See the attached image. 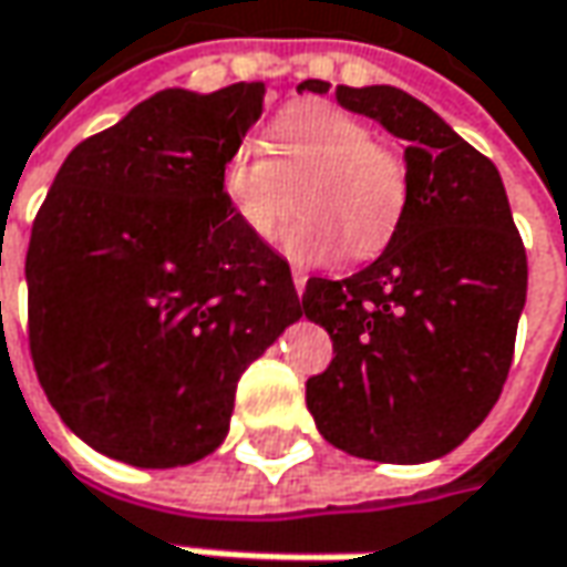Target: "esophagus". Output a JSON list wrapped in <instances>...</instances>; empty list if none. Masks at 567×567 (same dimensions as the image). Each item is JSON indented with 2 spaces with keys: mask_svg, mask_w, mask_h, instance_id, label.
I'll use <instances>...</instances> for the list:
<instances>
[{
  "mask_svg": "<svg viewBox=\"0 0 567 567\" xmlns=\"http://www.w3.org/2000/svg\"><path fill=\"white\" fill-rule=\"evenodd\" d=\"M291 282H295V291L303 295V288H307V272H303L301 266H295V269H291Z\"/></svg>",
  "mask_w": 567,
  "mask_h": 567,
  "instance_id": "34e87169",
  "label": "esophagus"
}]
</instances>
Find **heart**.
<instances>
[{
	"instance_id": "1",
	"label": "heart",
	"mask_w": 567,
	"mask_h": 567,
	"mask_svg": "<svg viewBox=\"0 0 567 567\" xmlns=\"http://www.w3.org/2000/svg\"><path fill=\"white\" fill-rule=\"evenodd\" d=\"M269 152L245 141L223 166L225 197L254 238L276 241L301 197L303 213L285 235L298 260L326 264L342 250L370 260L392 241L408 172L358 115L326 103L282 109L269 127Z\"/></svg>"
}]
</instances>
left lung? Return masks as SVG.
I'll list each match as a JSON object with an SVG mask.
<instances>
[{
  "label": "left lung",
  "mask_w": 567,
  "mask_h": 567,
  "mask_svg": "<svg viewBox=\"0 0 567 567\" xmlns=\"http://www.w3.org/2000/svg\"><path fill=\"white\" fill-rule=\"evenodd\" d=\"M336 103L408 144V204L377 264L339 282L307 279L303 317L332 339L329 367L307 380V411L348 455L440 458L508 380L527 298L524 241L498 168L433 109L385 84L336 87Z\"/></svg>",
  "instance_id": "left-lung-1"
}]
</instances>
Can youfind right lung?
<instances>
[{"label":"right lung","instance_id":"obj_1","mask_svg":"<svg viewBox=\"0 0 567 567\" xmlns=\"http://www.w3.org/2000/svg\"><path fill=\"white\" fill-rule=\"evenodd\" d=\"M264 81L163 90L81 141L30 228L28 342L59 417L109 458L178 467L228 433L250 363L301 317L291 269L223 187Z\"/></svg>","mask_w":567,"mask_h":567}]
</instances>
